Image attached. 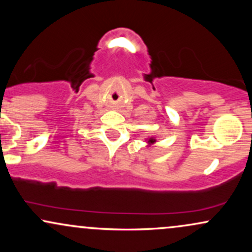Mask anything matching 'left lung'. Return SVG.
<instances>
[{
	"label": "left lung",
	"mask_w": 252,
	"mask_h": 252,
	"mask_svg": "<svg viewBox=\"0 0 252 252\" xmlns=\"http://www.w3.org/2000/svg\"><path fill=\"white\" fill-rule=\"evenodd\" d=\"M155 142H156V140L154 137H150V138H148V140H147V143H148L149 146H150V144H154Z\"/></svg>",
	"instance_id": "8db88e82"
}]
</instances>
